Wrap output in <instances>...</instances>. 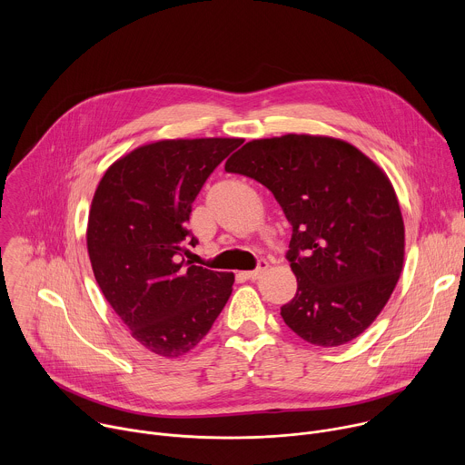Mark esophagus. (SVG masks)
I'll list each match as a JSON object with an SVG mask.
<instances>
[{"label": "esophagus", "mask_w": 465, "mask_h": 465, "mask_svg": "<svg viewBox=\"0 0 465 465\" xmlns=\"http://www.w3.org/2000/svg\"><path fill=\"white\" fill-rule=\"evenodd\" d=\"M267 269H269V261H267V259H259L257 269H255V271H250V272H244V276L253 282V280H259L261 274H264V271H267Z\"/></svg>", "instance_id": "1"}]
</instances>
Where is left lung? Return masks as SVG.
<instances>
[{"label":"left lung","instance_id":"left-lung-1","mask_svg":"<svg viewBox=\"0 0 465 465\" xmlns=\"http://www.w3.org/2000/svg\"><path fill=\"white\" fill-rule=\"evenodd\" d=\"M224 169L271 189L292 226L298 291L282 307L285 323L322 348L364 333L405 259L403 215L382 169L348 142L309 134L248 142Z\"/></svg>","mask_w":465,"mask_h":465}]
</instances>
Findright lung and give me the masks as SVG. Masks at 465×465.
<instances>
[{
	"label": "right lung",
	"mask_w": 465,
	"mask_h": 465,
	"mask_svg": "<svg viewBox=\"0 0 465 465\" xmlns=\"http://www.w3.org/2000/svg\"><path fill=\"white\" fill-rule=\"evenodd\" d=\"M239 138L162 140L114 162L88 217L94 276L130 335L158 357L201 342L224 309L235 276L189 264L198 241L185 228L191 204Z\"/></svg>",
	"instance_id": "add662e5"
}]
</instances>
